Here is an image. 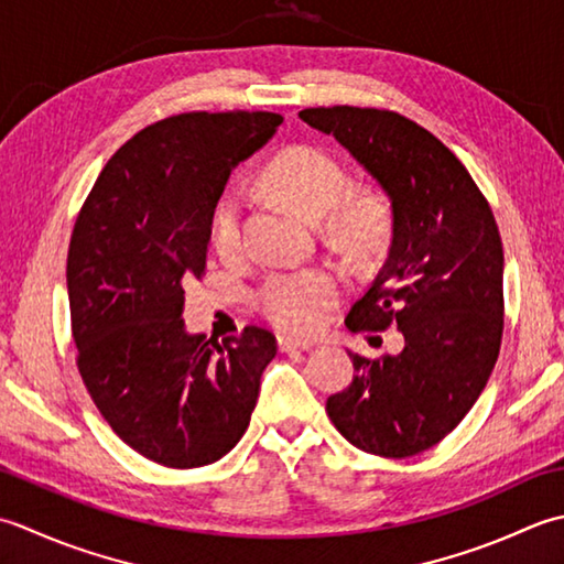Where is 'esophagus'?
<instances>
[{"label": "esophagus", "instance_id": "esophagus-1", "mask_svg": "<svg viewBox=\"0 0 564 564\" xmlns=\"http://www.w3.org/2000/svg\"><path fill=\"white\" fill-rule=\"evenodd\" d=\"M314 343L302 340V338H292V336H280L278 338V348L280 352H292V350H308Z\"/></svg>", "mask_w": 564, "mask_h": 564}]
</instances>
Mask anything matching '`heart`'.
Masks as SVG:
<instances>
[{
  "label": "heart",
  "instance_id": "1",
  "mask_svg": "<svg viewBox=\"0 0 564 564\" xmlns=\"http://www.w3.org/2000/svg\"><path fill=\"white\" fill-rule=\"evenodd\" d=\"M265 185L312 218L324 216L326 231L355 250H375L392 231V204L382 192L350 189V175L324 148L294 145L270 160ZM209 240L218 258L243 252V202L228 189L214 206ZM343 280L333 270L278 272L258 292V306L274 326L312 333L338 304Z\"/></svg>",
  "mask_w": 564,
  "mask_h": 564
}]
</instances>
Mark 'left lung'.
<instances>
[{"label": "left lung", "mask_w": 564, "mask_h": 564, "mask_svg": "<svg viewBox=\"0 0 564 564\" xmlns=\"http://www.w3.org/2000/svg\"><path fill=\"white\" fill-rule=\"evenodd\" d=\"M330 133L392 199V246L346 318L352 333L397 326L399 355L348 352L355 375L326 413L362 453L404 459L438 445L497 365L503 333V248L491 206L467 167L399 111H299Z\"/></svg>", "instance_id": "left-lung-1"}]
</instances>
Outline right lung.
Segmentation results:
<instances>
[{"instance_id":"add662e5","label":"right lung","mask_w":564,"mask_h":564,"mask_svg":"<svg viewBox=\"0 0 564 564\" xmlns=\"http://www.w3.org/2000/svg\"><path fill=\"white\" fill-rule=\"evenodd\" d=\"M282 123L272 111H187L126 141L87 194L67 250L77 370L135 453L192 469L243 438L278 352L246 326L221 346L189 336L185 286L202 280L214 206L231 170Z\"/></svg>"}]
</instances>
